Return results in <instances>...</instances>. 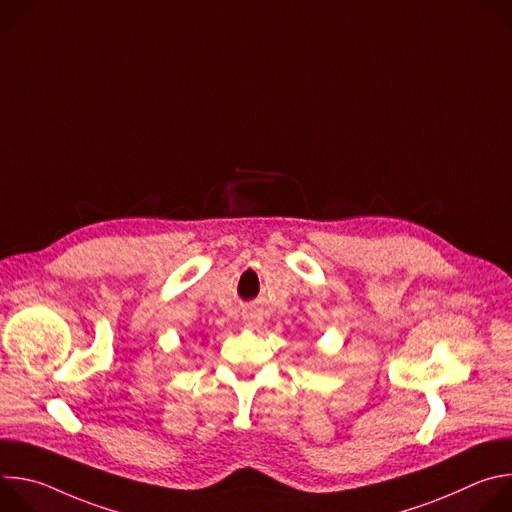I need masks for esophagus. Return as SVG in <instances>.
<instances>
[{
  "label": "esophagus",
  "mask_w": 512,
  "mask_h": 512,
  "mask_svg": "<svg viewBox=\"0 0 512 512\" xmlns=\"http://www.w3.org/2000/svg\"><path fill=\"white\" fill-rule=\"evenodd\" d=\"M245 324H247L249 328H259V326H261V318H259V316H247V318H245Z\"/></svg>",
  "instance_id": "obj_1"
}]
</instances>
